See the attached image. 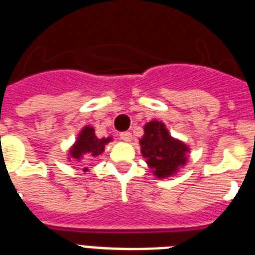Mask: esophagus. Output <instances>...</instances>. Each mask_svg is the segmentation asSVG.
<instances>
[{"label":"esophagus","instance_id":"34e87169","mask_svg":"<svg viewBox=\"0 0 255 255\" xmlns=\"http://www.w3.org/2000/svg\"><path fill=\"white\" fill-rule=\"evenodd\" d=\"M121 138L123 140V141L129 142L132 140V133H131V132H122Z\"/></svg>","mask_w":255,"mask_h":255}]
</instances>
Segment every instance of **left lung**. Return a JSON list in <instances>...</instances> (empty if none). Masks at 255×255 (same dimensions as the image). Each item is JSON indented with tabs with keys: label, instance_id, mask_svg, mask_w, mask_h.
<instances>
[{
	"label": "left lung",
	"instance_id": "8db88e82",
	"mask_svg": "<svg viewBox=\"0 0 255 255\" xmlns=\"http://www.w3.org/2000/svg\"><path fill=\"white\" fill-rule=\"evenodd\" d=\"M142 157L154 177L165 179L177 174L179 167L187 162L190 148L174 138L162 122L152 121L144 126V136L140 140Z\"/></svg>",
	"mask_w": 255,
	"mask_h": 255
}]
</instances>
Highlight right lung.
<instances>
[{
	"instance_id": "obj_1",
	"label": "right lung",
	"mask_w": 255,
	"mask_h": 255,
	"mask_svg": "<svg viewBox=\"0 0 255 255\" xmlns=\"http://www.w3.org/2000/svg\"><path fill=\"white\" fill-rule=\"evenodd\" d=\"M113 141V137H102L98 138L95 136L94 128L92 126H85L81 132L78 133L76 141L70 146L68 152V161H77L89 160L90 157H97L105 152V146ZM84 161V162H85ZM88 167H84V171H88Z\"/></svg>"
}]
</instances>
